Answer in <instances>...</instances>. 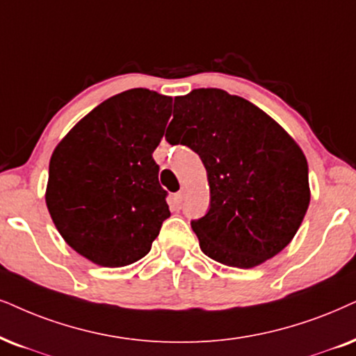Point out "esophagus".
I'll return each instance as SVG.
<instances>
[{
  "label": "esophagus",
  "instance_id": "1",
  "mask_svg": "<svg viewBox=\"0 0 356 356\" xmlns=\"http://www.w3.org/2000/svg\"><path fill=\"white\" fill-rule=\"evenodd\" d=\"M184 195H186V188H182V191H179L177 195H175V199H177V202H182Z\"/></svg>",
  "mask_w": 356,
  "mask_h": 356
}]
</instances>
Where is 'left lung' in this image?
I'll return each instance as SVG.
<instances>
[{
  "label": "left lung",
  "mask_w": 356,
  "mask_h": 356,
  "mask_svg": "<svg viewBox=\"0 0 356 356\" xmlns=\"http://www.w3.org/2000/svg\"><path fill=\"white\" fill-rule=\"evenodd\" d=\"M170 124L177 138L165 139L191 147L207 169L210 209L191 222L200 250L241 269L284 250L310 202L298 143L253 103L220 88L175 97Z\"/></svg>",
  "instance_id": "obj_1"
}]
</instances>
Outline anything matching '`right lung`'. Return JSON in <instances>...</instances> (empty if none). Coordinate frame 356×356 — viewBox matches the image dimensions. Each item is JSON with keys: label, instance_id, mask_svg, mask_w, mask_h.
I'll return each instance as SVG.
<instances>
[{"label": "right lung", "instance_id": "obj_1", "mask_svg": "<svg viewBox=\"0 0 356 356\" xmlns=\"http://www.w3.org/2000/svg\"><path fill=\"white\" fill-rule=\"evenodd\" d=\"M172 98L147 88L108 98L58 143L49 163L46 204L67 245L105 268L149 253L170 217L152 152Z\"/></svg>", "mask_w": 356, "mask_h": 356}]
</instances>
